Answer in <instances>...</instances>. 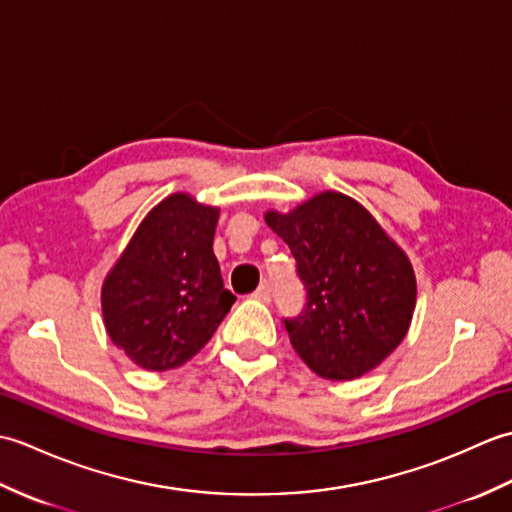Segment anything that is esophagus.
Segmentation results:
<instances>
[{
	"label": "esophagus",
	"mask_w": 512,
	"mask_h": 512,
	"mask_svg": "<svg viewBox=\"0 0 512 512\" xmlns=\"http://www.w3.org/2000/svg\"><path fill=\"white\" fill-rule=\"evenodd\" d=\"M253 297L259 299V301H264V303H270V301H273V292H270V286L262 284L253 292Z\"/></svg>",
	"instance_id": "esophagus-1"
}]
</instances>
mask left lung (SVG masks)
<instances>
[{
	"instance_id": "left-lung-1",
	"label": "left lung",
	"mask_w": 512,
	"mask_h": 512,
	"mask_svg": "<svg viewBox=\"0 0 512 512\" xmlns=\"http://www.w3.org/2000/svg\"><path fill=\"white\" fill-rule=\"evenodd\" d=\"M288 244L306 308L284 319L314 374L352 380L372 372L405 339L416 308L411 262L363 204L323 191L290 213H266Z\"/></svg>"
}]
</instances>
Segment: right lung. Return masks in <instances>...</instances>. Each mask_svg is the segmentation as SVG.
<instances>
[{
  "label": "right lung",
  "instance_id": "1",
  "mask_svg": "<svg viewBox=\"0 0 512 512\" xmlns=\"http://www.w3.org/2000/svg\"><path fill=\"white\" fill-rule=\"evenodd\" d=\"M217 217L220 209L187 193L169 195L107 273L105 330L138 367L165 372L187 363L235 303L213 255Z\"/></svg>",
  "mask_w": 512,
  "mask_h": 512
}]
</instances>
